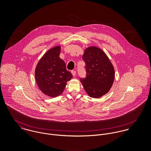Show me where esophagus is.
Returning a JSON list of instances; mask_svg holds the SVG:
<instances>
[{
    "instance_id": "esophagus-1",
    "label": "esophagus",
    "mask_w": 151,
    "mask_h": 151,
    "mask_svg": "<svg viewBox=\"0 0 151 151\" xmlns=\"http://www.w3.org/2000/svg\"><path fill=\"white\" fill-rule=\"evenodd\" d=\"M71 73H72V74H73V76L74 77L76 76V71H74V70L71 71Z\"/></svg>"
}]
</instances>
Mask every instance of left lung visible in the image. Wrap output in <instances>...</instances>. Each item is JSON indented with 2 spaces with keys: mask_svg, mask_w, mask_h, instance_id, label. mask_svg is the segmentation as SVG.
Masks as SVG:
<instances>
[{
  "mask_svg": "<svg viewBox=\"0 0 151 151\" xmlns=\"http://www.w3.org/2000/svg\"><path fill=\"white\" fill-rule=\"evenodd\" d=\"M83 59L86 76L80 81L89 96L99 98L108 92L113 83V66L103 50L96 47L86 49Z\"/></svg>",
  "mask_w": 151,
  "mask_h": 151,
  "instance_id": "obj_1",
  "label": "left lung"
}]
</instances>
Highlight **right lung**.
I'll return each instance as SVG.
<instances>
[{"label": "right lung", "mask_w": 151, "mask_h": 151, "mask_svg": "<svg viewBox=\"0 0 151 151\" xmlns=\"http://www.w3.org/2000/svg\"><path fill=\"white\" fill-rule=\"evenodd\" d=\"M60 49V46H56L48 50L35 68V79L40 89L51 97L61 94L67 81L73 77L65 62L59 58Z\"/></svg>", "instance_id": "obj_1"}]
</instances>
